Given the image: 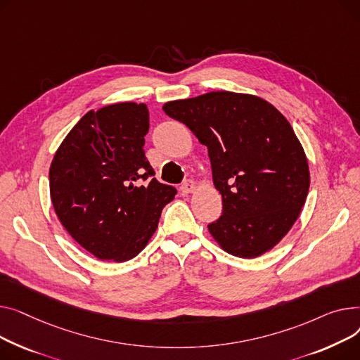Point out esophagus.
<instances>
[{
  "label": "esophagus",
  "instance_id": "34e87169",
  "mask_svg": "<svg viewBox=\"0 0 360 360\" xmlns=\"http://www.w3.org/2000/svg\"><path fill=\"white\" fill-rule=\"evenodd\" d=\"M180 190H181L183 193H193L195 190H196V183H195L193 180H188V181H186V183L181 184Z\"/></svg>",
  "mask_w": 360,
  "mask_h": 360
}]
</instances>
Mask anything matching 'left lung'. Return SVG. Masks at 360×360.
Here are the masks:
<instances>
[{
  "label": "left lung",
  "mask_w": 360,
  "mask_h": 360,
  "mask_svg": "<svg viewBox=\"0 0 360 360\" xmlns=\"http://www.w3.org/2000/svg\"><path fill=\"white\" fill-rule=\"evenodd\" d=\"M162 110L207 146L222 196L221 218L207 225L218 245L255 259L281 243L309 188L308 160L286 117L259 96L232 91L168 101Z\"/></svg>",
  "instance_id": "8db88e82"
}]
</instances>
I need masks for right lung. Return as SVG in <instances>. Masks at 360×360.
Masks as SVG:
<instances>
[{
	"label": "right lung",
	"instance_id": "obj_1",
	"mask_svg": "<svg viewBox=\"0 0 360 360\" xmlns=\"http://www.w3.org/2000/svg\"><path fill=\"white\" fill-rule=\"evenodd\" d=\"M150 113L124 101L84 115L56 150L49 168L55 212L68 234L100 260L128 262L157 231L176 188L153 179L145 160Z\"/></svg>",
	"mask_w": 360,
	"mask_h": 360
}]
</instances>
